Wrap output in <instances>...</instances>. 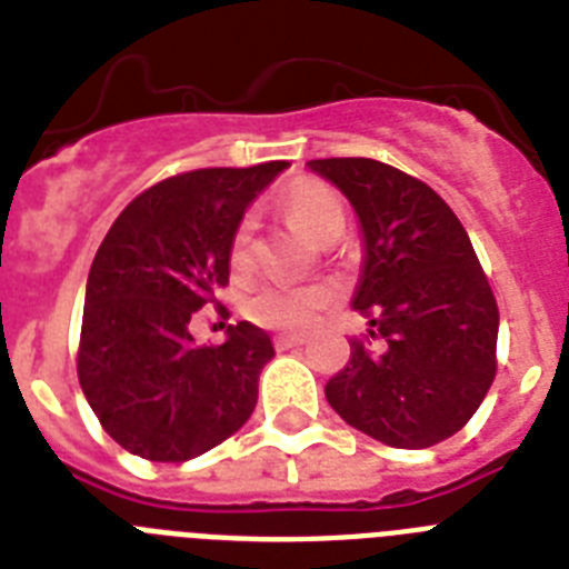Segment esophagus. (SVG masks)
<instances>
[{"label": "esophagus", "mask_w": 569, "mask_h": 569, "mask_svg": "<svg viewBox=\"0 0 569 569\" xmlns=\"http://www.w3.org/2000/svg\"><path fill=\"white\" fill-rule=\"evenodd\" d=\"M277 350H295V347H303V338L298 336H277L274 338Z\"/></svg>", "instance_id": "esophagus-1"}]
</instances>
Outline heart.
<instances>
[{
    "label": "heart",
    "instance_id": "obj_1",
    "mask_svg": "<svg viewBox=\"0 0 569 569\" xmlns=\"http://www.w3.org/2000/svg\"><path fill=\"white\" fill-rule=\"evenodd\" d=\"M286 213L307 240L321 246L329 233L343 231L347 217L343 204L336 193L323 184H298L286 193ZM254 251V217L240 219L231 237V266L242 271L251 266ZM332 303V292L327 286H289V283H262L248 298V315L260 327L277 329V332H307L321 321L323 309Z\"/></svg>",
    "mask_w": 569,
    "mask_h": 569
}]
</instances>
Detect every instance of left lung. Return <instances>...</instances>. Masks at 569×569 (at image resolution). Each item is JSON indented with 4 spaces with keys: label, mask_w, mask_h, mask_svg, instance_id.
I'll use <instances>...</instances> for the list:
<instances>
[{
    "label": "left lung",
    "mask_w": 569,
    "mask_h": 569,
    "mask_svg": "<svg viewBox=\"0 0 569 569\" xmlns=\"http://www.w3.org/2000/svg\"><path fill=\"white\" fill-rule=\"evenodd\" d=\"M361 228L352 309L381 350L350 341L327 402L356 431L428 448L475 417L495 381L498 303L469 233L425 181L373 159H315Z\"/></svg>",
    "instance_id": "obj_1"
}]
</instances>
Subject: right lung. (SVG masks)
<instances>
[{
  "mask_svg": "<svg viewBox=\"0 0 569 569\" xmlns=\"http://www.w3.org/2000/svg\"><path fill=\"white\" fill-rule=\"evenodd\" d=\"M286 161L208 167L152 184L114 219L86 280L78 379L130 455L184 462L237 433L257 405L271 338L231 323L199 347L190 318L231 274L233 228Z\"/></svg>",
  "mask_w": 569,
  "mask_h": 569,
  "instance_id": "right-lung-1",
  "label": "right lung"
}]
</instances>
